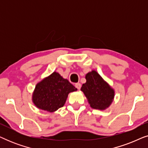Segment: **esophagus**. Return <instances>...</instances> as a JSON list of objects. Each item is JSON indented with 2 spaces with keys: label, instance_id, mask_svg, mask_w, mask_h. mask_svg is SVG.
Returning <instances> with one entry per match:
<instances>
[{
  "label": "esophagus",
  "instance_id": "obj_1",
  "mask_svg": "<svg viewBox=\"0 0 148 148\" xmlns=\"http://www.w3.org/2000/svg\"><path fill=\"white\" fill-rule=\"evenodd\" d=\"M75 88H77L78 89V90H80L81 88V84H79V83H77V84H75Z\"/></svg>",
  "mask_w": 148,
  "mask_h": 148
}]
</instances>
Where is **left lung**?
Wrapping results in <instances>:
<instances>
[{"label": "left lung", "mask_w": 148, "mask_h": 148, "mask_svg": "<svg viewBox=\"0 0 148 148\" xmlns=\"http://www.w3.org/2000/svg\"><path fill=\"white\" fill-rule=\"evenodd\" d=\"M86 79L81 91L84 92L91 108L100 110L109 108L114 98V89L95 70L86 75Z\"/></svg>", "instance_id": "left-lung-1"}]
</instances>
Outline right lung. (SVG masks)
<instances>
[{"instance_id":"add662e5","label":"right lung","mask_w":148,"mask_h":148,"mask_svg":"<svg viewBox=\"0 0 148 148\" xmlns=\"http://www.w3.org/2000/svg\"><path fill=\"white\" fill-rule=\"evenodd\" d=\"M77 90L66 79L54 71L36 84L32 100L40 110L54 112L64 106L69 93Z\"/></svg>"}]
</instances>
